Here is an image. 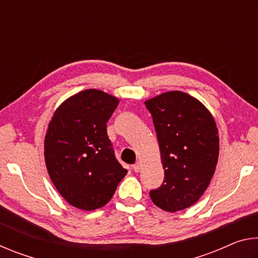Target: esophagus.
<instances>
[{
  "label": "esophagus",
  "mask_w": 258,
  "mask_h": 258,
  "mask_svg": "<svg viewBox=\"0 0 258 258\" xmlns=\"http://www.w3.org/2000/svg\"><path fill=\"white\" fill-rule=\"evenodd\" d=\"M133 171H134L135 173H139L140 171H141V164L137 163L135 165H133Z\"/></svg>",
  "instance_id": "esophagus-1"
}]
</instances>
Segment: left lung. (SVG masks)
<instances>
[{"instance_id":"1","label":"left lung","mask_w":258,"mask_h":258,"mask_svg":"<svg viewBox=\"0 0 258 258\" xmlns=\"http://www.w3.org/2000/svg\"><path fill=\"white\" fill-rule=\"evenodd\" d=\"M158 139L165 178L150 190L156 206L177 212L198 202L215 172L218 132L203 103L172 91L146 101Z\"/></svg>"}]
</instances>
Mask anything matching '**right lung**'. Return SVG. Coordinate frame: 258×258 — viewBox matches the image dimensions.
Listing matches in <instances>:
<instances>
[{"label":"right lung","mask_w":258,"mask_h":258,"mask_svg":"<svg viewBox=\"0 0 258 258\" xmlns=\"http://www.w3.org/2000/svg\"><path fill=\"white\" fill-rule=\"evenodd\" d=\"M118 99L90 89L56 109L44 141L47 172L60 195L84 211L106 205L127 171L115 156L107 121Z\"/></svg>","instance_id":"1"}]
</instances>
